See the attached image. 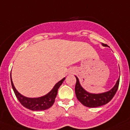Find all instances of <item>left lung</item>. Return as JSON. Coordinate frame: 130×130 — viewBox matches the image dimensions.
<instances>
[{
    "label": "left lung",
    "instance_id": "1",
    "mask_svg": "<svg viewBox=\"0 0 130 130\" xmlns=\"http://www.w3.org/2000/svg\"><path fill=\"white\" fill-rule=\"evenodd\" d=\"M102 45L103 46H107V45L105 44L102 43ZM75 77L76 78L75 93L78 100L86 107L91 108L100 107L108 103L115 96V93L118 90L120 82V78H118L115 86L108 92L101 93H91L86 91L81 86L78 78L76 76Z\"/></svg>",
    "mask_w": 130,
    "mask_h": 130
}]
</instances>
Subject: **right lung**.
<instances>
[{
	"instance_id": "right-lung-1",
	"label": "right lung",
	"mask_w": 130,
	"mask_h": 130,
	"mask_svg": "<svg viewBox=\"0 0 130 130\" xmlns=\"http://www.w3.org/2000/svg\"><path fill=\"white\" fill-rule=\"evenodd\" d=\"M10 79L12 88L15 93V96L23 107L31 110H44L50 108L53 105L54 101H55V99L57 96V90L62 84L63 82L65 80V78H63L60 81H59L57 84L54 86L52 90L49 93L44 96L36 98H27V97L22 95L21 93L17 91L15 86L13 85L12 77H11V74Z\"/></svg>"
}]
</instances>
